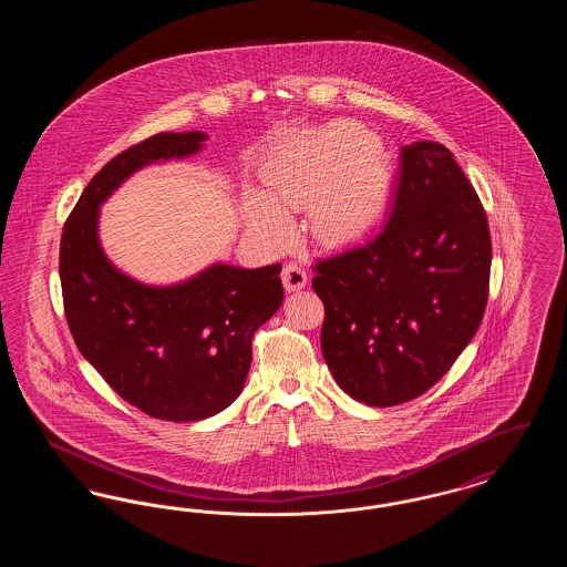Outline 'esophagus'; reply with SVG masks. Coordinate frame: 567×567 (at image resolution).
Masks as SVG:
<instances>
[{
	"label": "esophagus",
	"mask_w": 567,
	"mask_h": 567,
	"mask_svg": "<svg viewBox=\"0 0 567 567\" xmlns=\"http://www.w3.org/2000/svg\"><path fill=\"white\" fill-rule=\"evenodd\" d=\"M282 285L287 291H299L308 285V271L303 266H299L296 261H289L285 268H282Z\"/></svg>",
	"instance_id": "obj_1"
}]
</instances>
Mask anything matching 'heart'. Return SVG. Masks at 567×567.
<instances>
[{
    "label": "heart",
    "mask_w": 567,
    "mask_h": 567,
    "mask_svg": "<svg viewBox=\"0 0 567 567\" xmlns=\"http://www.w3.org/2000/svg\"><path fill=\"white\" fill-rule=\"evenodd\" d=\"M389 185L384 148L365 127L336 121L282 144L266 165L264 197H246L248 227L287 243L285 213L306 210V234L319 246L363 238L378 220Z\"/></svg>",
    "instance_id": "heart-1"
}]
</instances>
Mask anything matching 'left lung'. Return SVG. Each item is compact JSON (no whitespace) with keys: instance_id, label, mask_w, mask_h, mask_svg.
Wrapping results in <instances>:
<instances>
[{"instance_id":"8db88e82","label":"left lung","mask_w":567,"mask_h":567,"mask_svg":"<svg viewBox=\"0 0 567 567\" xmlns=\"http://www.w3.org/2000/svg\"><path fill=\"white\" fill-rule=\"evenodd\" d=\"M391 215L374 238L315 266L321 351L344 393L404 404L444 377L478 331L491 274L481 197L437 142L402 148Z\"/></svg>"}]
</instances>
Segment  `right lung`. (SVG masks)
Listing matches in <instances>:
<instances>
[{
	"instance_id": "1",
	"label": "right lung",
	"mask_w": 567,
	"mask_h": 567,
	"mask_svg": "<svg viewBox=\"0 0 567 567\" xmlns=\"http://www.w3.org/2000/svg\"><path fill=\"white\" fill-rule=\"evenodd\" d=\"M206 134H157L106 163L82 190L59 246L63 308L82 357L144 414L202 421L240 393L252 336L282 303L280 264H225L174 287H148L116 270L97 238L100 206L135 169L181 159Z\"/></svg>"
}]
</instances>
